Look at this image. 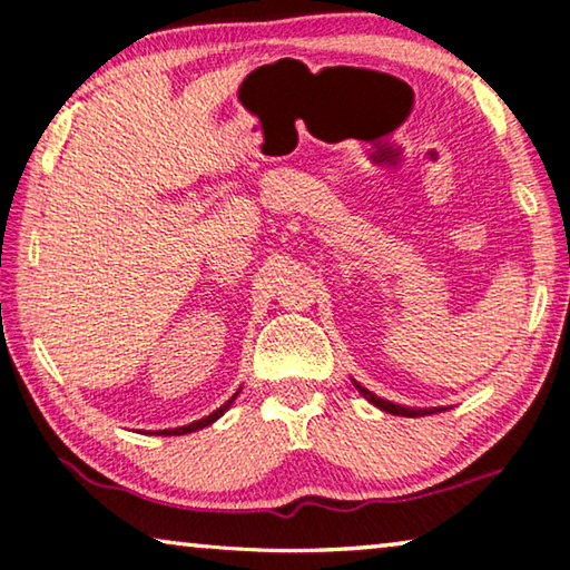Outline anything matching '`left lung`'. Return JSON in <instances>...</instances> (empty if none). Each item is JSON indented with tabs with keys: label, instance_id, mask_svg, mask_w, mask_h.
I'll return each mask as SVG.
<instances>
[{
	"label": "left lung",
	"instance_id": "obj_1",
	"mask_svg": "<svg viewBox=\"0 0 570 570\" xmlns=\"http://www.w3.org/2000/svg\"><path fill=\"white\" fill-rule=\"evenodd\" d=\"M354 387L360 390V392L364 394V397L374 404V407H380V410L390 412V414H402V417H420V414L428 412V410H407V407H400V404H392V402H387V400L377 397V394H372L370 390L362 387V384H356V382H354Z\"/></svg>",
	"mask_w": 570,
	"mask_h": 570
}]
</instances>
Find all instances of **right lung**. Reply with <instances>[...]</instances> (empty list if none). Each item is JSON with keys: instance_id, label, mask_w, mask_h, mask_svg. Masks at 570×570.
Listing matches in <instances>:
<instances>
[{"instance_id": "add662e5", "label": "right lung", "mask_w": 570, "mask_h": 570, "mask_svg": "<svg viewBox=\"0 0 570 570\" xmlns=\"http://www.w3.org/2000/svg\"><path fill=\"white\" fill-rule=\"evenodd\" d=\"M236 400V394H234V397H230L226 404H224V407H218L214 414H208V417H204V420H198V422H193V424H186V428H176V430H160L158 432V435H186V432H196V430H204V428H208V424L210 422H216L218 417H220V414H224L228 407H230V402H234Z\"/></svg>"}]
</instances>
